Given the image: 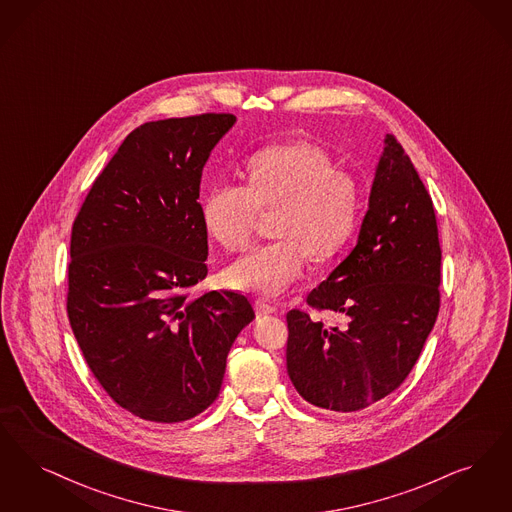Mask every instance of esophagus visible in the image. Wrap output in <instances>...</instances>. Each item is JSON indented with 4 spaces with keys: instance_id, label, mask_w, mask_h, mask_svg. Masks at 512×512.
Returning <instances> with one entry per match:
<instances>
[{
    "instance_id": "esophagus-1",
    "label": "esophagus",
    "mask_w": 512,
    "mask_h": 512,
    "mask_svg": "<svg viewBox=\"0 0 512 512\" xmlns=\"http://www.w3.org/2000/svg\"><path fill=\"white\" fill-rule=\"evenodd\" d=\"M255 310H257V314L266 316V314H274V312L278 310V307L272 305V303H268L265 299H257V301H255Z\"/></svg>"
}]
</instances>
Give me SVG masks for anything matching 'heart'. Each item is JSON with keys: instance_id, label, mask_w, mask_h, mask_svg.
I'll list each match as a JSON object with an SVG mask.
<instances>
[{"instance_id": "b5f03b06", "label": "heart", "mask_w": 512, "mask_h": 512, "mask_svg": "<svg viewBox=\"0 0 512 512\" xmlns=\"http://www.w3.org/2000/svg\"><path fill=\"white\" fill-rule=\"evenodd\" d=\"M247 186L219 183L202 200L207 234L228 251L246 247L255 232L259 211H278L272 236L251 247L223 272L228 287L282 295L295 286L307 265L337 255L352 238L360 215V188L337 169L328 150L312 143L268 146L246 165Z\"/></svg>"}]
</instances>
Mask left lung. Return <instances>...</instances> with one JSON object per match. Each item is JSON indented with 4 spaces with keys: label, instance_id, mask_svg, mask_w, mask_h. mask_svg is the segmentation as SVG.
<instances>
[{
    "label": "left lung",
    "instance_id": "8db88e82",
    "mask_svg": "<svg viewBox=\"0 0 512 512\" xmlns=\"http://www.w3.org/2000/svg\"><path fill=\"white\" fill-rule=\"evenodd\" d=\"M442 249L430 194L402 144L385 137L358 242L308 307L343 316L324 326L287 312V373L312 406L358 411L398 389L440 308Z\"/></svg>",
    "mask_w": 512,
    "mask_h": 512
}]
</instances>
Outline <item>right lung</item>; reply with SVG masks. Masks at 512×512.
<instances>
[{"mask_svg": "<svg viewBox=\"0 0 512 512\" xmlns=\"http://www.w3.org/2000/svg\"><path fill=\"white\" fill-rule=\"evenodd\" d=\"M232 114L143 123L95 179L70 238L66 310L97 381L156 423L196 417L219 396L226 356L255 318L207 276L200 183Z\"/></svg>", "mask_w": 512, "mask_h": 512, "instance_id": "add662e5", "label": "right lung"}]
</instances>
